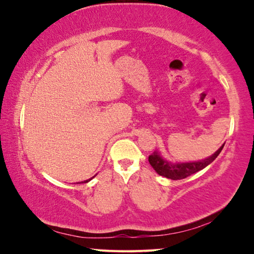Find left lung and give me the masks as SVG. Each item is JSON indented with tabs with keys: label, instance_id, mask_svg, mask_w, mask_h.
<instances>
[{
	"label": "left lung",
	"instance_id": "8db88e82",
	"mask_svg": "<svg viewBox=\"0 0 254 254\" xmlns=\"http://www.w3.org/2000/svg\"><path fill=\"white\" fill-rule=\"evenodd\" d=\"M225 144V142L214 152L209 157L200 159V161H193V162H170L168 159L163 157L161 151L155 150L152 154L149 156L148 161L152 166V169L158 173L159 176L165 177L168 179L172 180H179L189 177L193 173H195L200 170H202L213 163L220 152L222 151Z\"/></svg>",
	"mask_w": 254,
	"mask_h": 254
}]
</instances>
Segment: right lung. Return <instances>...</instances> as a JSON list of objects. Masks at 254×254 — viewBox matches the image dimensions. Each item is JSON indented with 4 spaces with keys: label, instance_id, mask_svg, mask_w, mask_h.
<instances>
[{
    "label": "right lung",
    "instance_id": "obj_1",
    "mask_svg": "<svg viewBox=\"0 0 254 254\" xmlns=\"http://www.w3.org/2000/svg\"><path fill=\"white\" fill-rule=\"evenodd\" d=\"M93 177H95V176H93ZM93 177H92V178H93ZM92 178H90V179H88V180H84V183H88V182H90V180H91Z\"/></svg>",
    "mask_w": 254,
    "mask_h": 254
}]
</instances>
